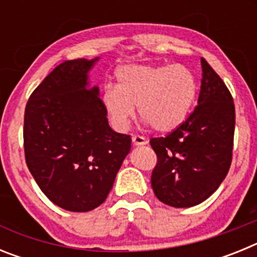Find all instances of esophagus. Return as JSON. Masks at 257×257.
Listing matches in <instances>:
<instances>
[{
  "label": "esophagus",
  "mask_w": 257,
  "mask_h": 257,
  "mask_svg": "<svg viewBox=\"0 0 257 257\" xmlns=\"http://www.w3.org/2000/svg\"><path fill=\"white\" fill-rule=\"evenodd\" d=\"M133 143H134V145H135V147H142V145L148 144V140L145 139L144 136L134 135L133 136Z\"/></svg>",
  "instance_id": "esophagus-1"
}]
</instances>
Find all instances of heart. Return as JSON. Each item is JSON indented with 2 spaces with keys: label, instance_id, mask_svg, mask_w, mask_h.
<instances>
[{
  "label": "heart",
  "instance_id": "b5f03b06",
  "mask_svg": "<svg viewBox=\"0 0 257 257\" xmlns=\"http://www.w3.org/2000/svg\"><path fill=\"white\" fill-rule=\"evenodd\" d=\"M196 79L183 65H124L115 72V88L103 92V106L115 130L126 131L135 117L158 133H171L187 117L196 96Z\"/></svg>",
  "mask_w": 257,
  "mask_h": 257
}]
</instances>
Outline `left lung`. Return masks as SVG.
Masks as SVG:
<instances>
[{
  "label": "left lung",
  "mask_w": 257,
  "mask_h": 257,
  "mask_svg": "<svg viewBox=\"0 0 257 257\" xmlns=\"http://www.w3.org/2000/svg\"><path fill=\"white\" fill-rule=\"evenodd\" d=\"M198 105L166 138L151 140L158 161L152 172L156 197L171 207H192L208 198L231 163L235 109L225 83L205 59Z\"/></svg>",
  "instance_id": "obj_1"
}]
</instances>
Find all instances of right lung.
I'll return each mask as SVG.
<instances>
[{
	"label": "right lung",
	"mask_w": 257,
	"mask_h": 257,
	"mask_svg": "<svg viewBox=\"0 0 257 257\" xmlns=\"http://www.w3.org/2000/svg\"><path fill=\"white\" fill-rule=\"evenodd\" d=\"M99 58L59 64L32 92L24 114V153L32 176L59 207L100 206L130 153V135L110 128L88 73Z\"/></svg>",
	"instance_id": "right-lung-1"
}]
</instances>
